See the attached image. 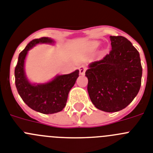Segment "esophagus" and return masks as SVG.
Masks as SVG:
<instances>
[{"instance_id": "1", "label": "esophagus", "mask_w": 153, "mask_h": 153, "mask_svg": "<svg viewBox=\"0 0 153 153\" xmlns=\"http://www.w3.org/2000/svg\"><path fill=\"white\" fill-rule=\"evenodd\" d=\"M78 69H79V72L81 75H85V72L86 71V66L85 65H81V66H79Z\"/></svg>"}]
</instances>
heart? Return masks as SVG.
Wrapping results in <instances>:
<instances>
[{"label":"heart","mask_w":153,"mask_h":153,"mask_svg":"<svg viewBox=\"0 0 153 153\" xmlns=\"http://www.w3.org/2000/svg\"><path fill=\"white\" fill-rule=\"evenodd\" d=\"M100 42H99V41H91V42L89 43V48H90L91 50H94V49H96L99 46H100Z\"/></svg>","instance_id":"b5f03b06"}]
</instances>
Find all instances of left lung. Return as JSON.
Segmentation results:
<instances>
[{"label":"left lung","instance_id":"left-lung-1","mask_svg":"<svg viewBox=\"0 0 153 153\" xmlns=\"http://www.w3.org/2000/svg\"><path fill=\"white\" fill-rule=\"evenodd\" d=\"M112 49L100 61L89 64L85 76L88 92L97 109L117 112L137 95L142 78L140 53L126 38L111 36Z\"/></svg>","mask_w":153,"mask_h":153}]
</instances>
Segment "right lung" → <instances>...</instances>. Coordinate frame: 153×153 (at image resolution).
I'll list each match as a JSON object with an SVG mask.
<instances>
[{
  "label": "right lung",
  "mask_w": 153,
  "mask_h": 153,
  "mask_svg": "<svg viewBox=\"0 0 153 153\" xmlns=\"http://www.w3.org/2000/svg\"><path fill=\"white\" fill-rule=\"evenodd\" d=\"M49 37H42L30 42L20 53L14 71L15 85L19 94L31 109L44 114L62 111L65 107L68 93L79 76V70L68 75H57L46 83H31L25 73V59L29 50L37 44H54Z\"/></svg>",
  "instance_id": "obj_1"
}]
</instances>
